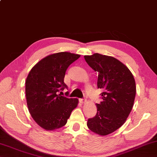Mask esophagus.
Masks as SVG:
<instances>
[{
    "label": "esophagus",
    "mask_w": 157,
    "mask_h": 157,
    "mask_svg": "<svg viewBox=\"0 0 157 157\" xmlns=\"http://www.w3.org/2000/svg\"><path fill=\"white\" fill-rule=\"evenodd\" d=\"M79 102H80L81 103H86V99L80 98V99H79Z\"/></svg>",
    "instance_id": "1"
}]
</instances>
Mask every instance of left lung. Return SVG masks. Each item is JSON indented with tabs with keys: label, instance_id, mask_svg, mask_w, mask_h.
Instances as JSON below:
<instances>
[{
	"label": "left lung",
	"instance_id": "left-lung-1",
	"mask_svg": "<svg viewBox=\"0 0 157 157\" xmlns=\"http://www.w3.org/2000/svg\"><path fill=\"white\" fill-rule=\"evenodd\" d=\"M91 68L98 73L97 86L103 101L96 104L97 113L87 126L99 136H107L125 123L132 110L136 93V82L127 67L113 56L98 53L84 56Z\"/></svg>",
	"mask_w": 157,
	"mask_h": 157
}]
</instances>
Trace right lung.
Wrapping results in <instances>:
<instances>
[{"instance_id":"add662e5","label":"right lung","mask_w":157,"mask_h":157,"mask_svg":"<svg viewBox=\"0 0 157 157\" xmlns=\"http://www.w3.org/2000/svg\"><path fill=\"white\" fill-rule=\"evenodd\" d=\"M79 54L63 52L44 57L35 65L26 79V97L30 114L38 125L47 131L65 126L78 106V98L61 96L59 92L67 88L64 77L68 66Z\"/></svg>"}]
</instances>
